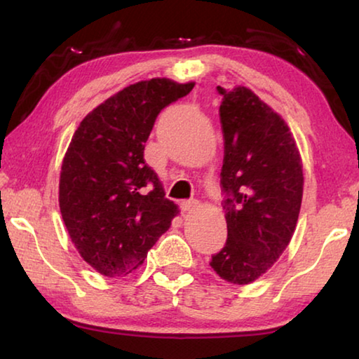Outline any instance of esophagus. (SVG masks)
Wrapping results in <instances>:
<instances>
[{"instance_id": "1", "label": "esophagus", "mask_w": 359, "mask_h": 359, "mask_svg": "<svg viewBox=\"0 0 359 359\" xmlns=\"http://www.w3.org/2000/svg\"><path fill=\"white\" fill-rule=\"evenodd\" d=\"M196 205H198L196 199H187V201L180 203V209H182V212H187V210H190L193 208H196Z\"/></svg>"}]
</instances>
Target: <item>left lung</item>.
<instances>
[{
    "label": "left lung",
    "instance_id": "left-lung-1",
    "mask_svg": "<svg viewBox=\"0 0 359 359\" xmlns=\"http://www.w3.org/2000/svg\"><path fill=\"white\" fill-rule=\"evenodd\" d=\"M222 95L224 156L220 185L228 239L210 266L247 285L269 271L293 238L302 201V161L290 128L252 90Z\"/></svg>",
    "mask_w": 359,
    "mask_h": 359
}]
</instances>
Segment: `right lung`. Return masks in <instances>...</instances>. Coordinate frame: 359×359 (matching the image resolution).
<instances>
[{"mask_svg": "<svg viewBox=\"0 0 359 359\" xmlns=\"http://www.w3.org/2000/svg\"><path fill=\"white\" fill-rule=\"evenodd\" d=\"M193 87L169 79L133 83L93 109L71 139L60 210L72 244L102 276L135 271L177 215L144 149L158 114Z\"/></svg>", "mask_w": 359, "mask_h": 359, "instance_id": "right-lung-1", "label": "right lung"}]
</instances>
